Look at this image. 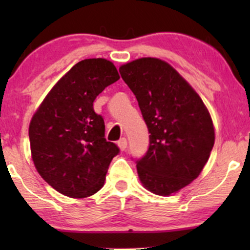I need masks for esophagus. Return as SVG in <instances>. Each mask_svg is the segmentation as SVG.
<instances>
[{
  "mask_svg": "<svg viewBox=\"0 0 250 250\" xmlns=\"http://www.w3.org/2000/svg\"><path fill=\"white\" fill-rule=\"evenodd\" d=\"M117 145L119 146V149L122 150V151H124V150L127 148V140H126L125 138H122L119 141L117 142Z\"/></svg>",
  "mask_w": 250,
  "mask_h": 250,
  "instance_id": "esophagus-1",
  "label": "esophagus"
}]
</instances>
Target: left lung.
Here are the masks:
<instances>
[{
	"label": "left lung",
	"instance_id": "left-lung-1",
	"mask_svg": "<svg viewBox=\"0 0 250 250\" xmlns=\"http://www.w3.org/2000/svg\"><path fill=\"white\" fill-rule=\"evenodd\" d=\"M138 100L150 133L149 148L136 160L149 191L168 196L197 179L209 158L214 126L203 100L165 61L141 58L119 68Z\"/></svg>",
	"mask_w": 250,
	"mask_h": 250
}]
</instances>
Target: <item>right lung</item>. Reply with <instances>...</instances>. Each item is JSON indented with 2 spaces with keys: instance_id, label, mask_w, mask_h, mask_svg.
Masks as SVG:
<instances>
[{
  "instance_id": "obj_1",
  "label": "right lung",
  "mask_w": 250,
  "mask_h": 250,
  "mask_svg": "<svg viewBox=\"0 0 250 250\" xmlns=\"http://www.w3.org/2000/svg\"><path fill=\"white\" fill-rule=\"evenodd\" d=\"M118 80L110 61L82 60L54 85L33 116V162L40 175L64 196L98 192L119 153L118 146L105 140L104 121L93 109L98 95Z\"/></svg>"
}]
</instances>
